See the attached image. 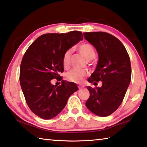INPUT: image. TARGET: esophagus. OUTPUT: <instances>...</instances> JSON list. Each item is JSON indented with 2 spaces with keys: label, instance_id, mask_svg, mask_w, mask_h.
<instances>
[{
  "label": "esophagus",
  "instance_id": "34e87169",
  "mask_svg": "<svg viewBox=\"0 0 147 147\" xmlns=\"http://www.w3.org/2000/svg\"><path fill=\"white\" fill-rule=\"evenodd\" d=\"M84 88V86H78V89H82Z\"/></svg>",
  "mask_w": 147,
  "mask_h": 147
}]
</instances>
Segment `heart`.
<instances>
[{
	"label": "heart",
	"instance_id": "b5f03b06",
	"mask_svg": "<svg viewBox=\"0 0 147 147\" xmlns=\"http://www.w3.org/2000/svg\"><path fill=\"white\" fill-rule=\"evenodd\" d=\"M78 50L87 61H90L95 57V51L91 44L88 43H83L78 46ZM73 50L71 49L67 50L65 52L63 57L62 63L64 69H69L70 66V61ZM88 74V71L86 69H71L67 72L66 78L67 80L73 82H79L82 80Z\"/></svg>",
	"mask_w": 147,
	"mask_h": 147
}]
</instances>
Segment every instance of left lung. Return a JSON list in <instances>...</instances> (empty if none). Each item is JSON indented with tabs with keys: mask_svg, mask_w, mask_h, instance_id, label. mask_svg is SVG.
I'll list each match as a JSON object with an SVG mask.
<instances>
[{
	"mask_svg": "<svg viewBox=\"0 0 147 147\" xmlns=\"http://www.w3.org/2000/svg\"><path fill=\"white\" fill-rule=\"evenodd\" d=\"M84 34L99 55L96 69L88 81L94 85L102 82L100 88L88 86L90 95L86 106L95 115L105 117L113 113L124 99L131 81L130 59L123 44L112 34L104 32Z\"/></svg>",
	"mask_w": 147,
	"mask_h": 147,
	"instance_id": "8db88e82",
	"label": "left lung"
}]
</instances>
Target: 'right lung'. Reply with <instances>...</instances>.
Instances as JSON below:
<instances>
[{
  "mask_svg": "<svg viewBox=\"0 0 147 147\" xmlns=\"http://www.w3.org/2000/svg\"><path fill=\"white\" fill-rule=\"evenodd\" d=\"M83 40L80 31L44 34L32 43L20 65V82L27 105L36 116L52 119L66 106L69 97L78 90L75 83L61 81L54 86L52 79L62 78L65 52Z\"/></svg>",
  "mask_w": 147,
  "mask_h": 147,
  "instance_id": "1",
  "label": "right lung"
}]
</instances>
